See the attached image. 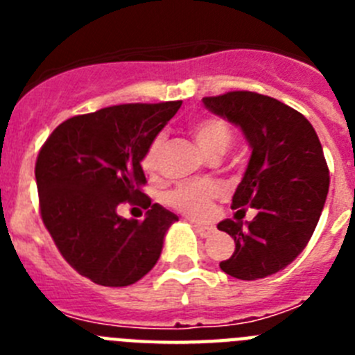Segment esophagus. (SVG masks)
<instances>
[{
  "instance_id": "obj_1",
  "label": "esophagus",
  "mask_w": 355,
  "mask_h": 355,
  "mask_svg": "<svg viewBox=\"0 0 355 355\" xmlns=\"http://www.w3.org/2000/svg\"><path fill=\"white\" fill-rule=\"evenodd\" d=\"M196 231L200 234L202 238H208L211 236L213 233H215V227L213 225H200V224H196Z\"/></svg>"
}]
</instances>
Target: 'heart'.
Masks as SVG:
<instances>
[{"label":"heart","instance_id":"1","mask_svg":"<svg viewBox=\"0 0 355 355\" xmlns=\"http://www.w3.org/2000/svg\"><path fill=\"white\" fill-rule=\"evenodd\" d=\"M193 140L199 149L206 156H222L227 153L233 133L227 122L220 117H202L197 119L190 126ZM163 139L156 137L142 156V168L147 174H156L159 165V155H162ZM216 197V188L209 183H192L181 184L174 188L167 196L168 206L178 209L190 218H205L211 211V202Z\"/></svg>","mask_w":355,"mask_h":355}]
</instances>
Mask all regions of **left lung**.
<instances>
[{
  "label": "left lung",
  "mask_w": 355,
  "mask_h": 355,
  "mask_svg": "<svg viewBox=\"0 0 355 355\" xmlns=\"http://www.w3.org/2000/svg\"><path fill=\"white\" fill-rule=\"evenodd\" d=\"M202 103L240 126L252 149L231 205L236 220L216 225L236 245L220 268L241 281L268 277L286 268L315 233L329 192L322 144L311 122L274 97L236 90ZM247 205L257 216L243 225L237 215Z\"/></svg>",
  "instance_id": "obj_1"
}]
</instances>
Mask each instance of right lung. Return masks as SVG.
Returning a JSON list of instances; mask_svg holds the SVG:
<instances>
[{
    "label": "right lung",
    "instance_id": "1",
    "mask_svg": "<svg viewBox=\"0 0 355 355\" xmlns=\"http://www.w3.org/2000/svg\"><path fill=\"white\" fill-rule=\"evenodd\" d=\"M181 101L108 106L62 122L35 163L40 216L65 261L101 286H130L156 265L178 215L150 205L142 156ZM130 202L142 223L122 219Z\"/></svg>",
    "mask_w": 355,
    "mask_h": 355
}]
</instances>
